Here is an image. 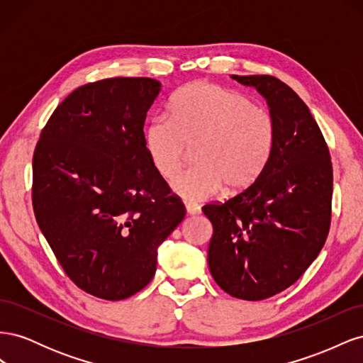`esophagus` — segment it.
Returning <instances> with one entry per match:
<instances>
[{
  "mask_svg": "<svg viewBox=\"0 0 363 363\" xmlns=\"http://www.w3.org/2000/svg\"><path fill=\"white\" fill-rule=\"evenodd\" d=\"M184 206H186V212H188L189 215H196V213L201 212L200 206L195 204V203H186Z\"/></svg>",
  "mask_w": 363,
  "mask_h": 363,
  "instance_id": "obj_1",
  "label": "esophagus"
}]
</instances>
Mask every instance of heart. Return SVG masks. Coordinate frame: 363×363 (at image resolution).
Here are the masks:
<instances>
[{"label":"heart","instance_id":"b5f03b06","mask_svg":"<svg viewBox=\"0 0 363 363\" xmlns=\"http://www.w3.org/2000/svg\"><path fill=\"white\" fill-rule=\"evenodd\" d=\"M272 115L248 96L207 82L175 94L169 116H152L144 128V147L156 172L174 180L194 150L195 167L174 183L182 199H211L227 186L244 191L265 172L276 148Z\"/></svg>","mask_w":363,"mask_h":363}]
</instances>
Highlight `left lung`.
Segmentation results:
<instances>
[{"mask_svg": "<svg viewBox=\"0 0 363 363\" xmlns=\"http://www.w3.org/2000/svg\"><path fill=\"white\" fill-rule=\"evenodd\" d=\"M232 77L267 98L277 139L256 183L203 206L213 225L207 262L219 288L259 301L289 288L320 255L332 223L333 168L309 107L286 83Z\"/></svg>", "mask_w": 363, "mask_h": 363, "instance_id": "left-lung-1", "label": "left lung"}]
</instances>
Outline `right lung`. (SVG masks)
<instances>
[{
	"mask_svg": "<svg viewBox=\"0 0 363 363\" xmlns=\"http://www.w3.org/2000/svg\"><path fill=\"white\" fill-rule=\"evenodd\" d=\"M159 91L148 77L77 87L47 121L33 155L40 232L75 286L103 300H124L147 286L157 247L186 215L144 147Z\"/></svg>",
	"mask_w": 363,
	"mask_h": 363,
	"instance_id": "add662e5",
	"label": "right lung"
}]
</instances>
